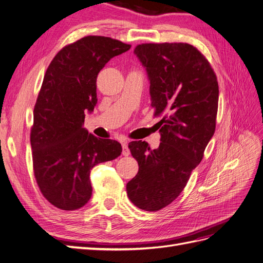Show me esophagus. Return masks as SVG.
I'll list each match as a JSON object with an SVG mask.
<instances>
[{
	"instance_id": "obj_1",
	"label": "esophagus",
	"mask_w": 263,
	"mask_h": 263,
	"mask_svg": "<svg viewBox=\"0 0 263 263\" xmlns=\"http://www.w3.org/2000/svg\"><path fill=\"white\" fill-rule=\"evenodd\" d=\"M122 148H123V155L124 156H129L130 155V150L128 148V145H127V142H122Z\"/></svg>"
}]
</instances>
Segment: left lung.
<instances>
[{"label":"left lung","mask_w":263,"mask_h":263,"mask_svg":"<svg viewBox=\"0 0 263 263\" xmlns=\"http://www.w3.org/2000/svg\"><path fill=\"white\" fill-rule=\"evenodd\" d=\"M134 53L145 68L160 145L132 141L138 173L126 185L138 209L155 212L172 203L202 161L215 133L218 107L217 78L204 55L189 44H142Z\"/></svg>","instance_id":"left-lung-1"}]
</instances>
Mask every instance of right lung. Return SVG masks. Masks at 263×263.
<instances>
[{
    "instance_id": "add662e5",
    "label": "right lung",
    "mask_w": 263,
    "mask_h": 263,
    "mask_svg": "<svg viewBox=\"0 0 263 263\" xmlns=\"http://www.w3.org/2000/svg\"><path fill=\"white\" fill-rule=\"evenodd\" d=\"M130 45L87 36L61 49L47 69L34 108L30 133L37 184L47 201L63 211L84 206L92 195L90 172L122 153L116 140L85 129V113L97 105V78Z\"/></svg>"
}]
</instances>
